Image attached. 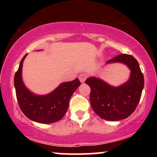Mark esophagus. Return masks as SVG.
Here are the masks:
<instances>
[{
    "label": "esophagus",
    "mask_w": 157,
    "mask_h": 157,
    "mask_svg": "<svg viewBox=\"0 0 157 157\" xmlns=\"http://www.w3.org/2000/svg\"><path fill=\"white\" fill-rule=\"evenodd\" d=\"M86 78H87V75L86 74L82 73L79 75V80H80L81 82H84L85 80H86Z\"/></svg>",
    "instance_id": "obj_1"
}]
</instances>
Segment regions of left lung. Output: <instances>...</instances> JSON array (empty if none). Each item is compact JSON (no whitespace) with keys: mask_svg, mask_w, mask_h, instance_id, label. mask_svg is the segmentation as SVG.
<instances>
[{"mask_svg":"<svg viewBox=\"0 0 157 157\" xmlns=\"http://www.w3.org/2000/svg\"><path fill=\"white\" fill-rule=\"evenodd\" d=\"M120 62L131 69L129 80L120 87H112L96 77H90L86 83L91 88L90 102L100 117L117 121L129 117L137 107L144 87V76L137 60L126 54L117 55L107 63Z\"/></svg>","mask_w":157,"mask_h":157,"instance_id":"8db88e82","label":"left lung"}]
</instances>
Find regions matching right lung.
Segmentation results:
<instances>
[{"label": "right lung", "instance_id": "add662e5", "mask_svg": "<svg viewBox=\"0 0 157 157\" xmlns=\"http://www.w3.org/2000/svg\"><path fill=\"white\" fill-rule=\"evenodd\" d=\"M26 56L20 63L14 78L20 109L29 119L40 123L48 124L59 121L67 111L70 97L80 86V80L76 78L73 81L63 82L55 91L45 96L34 94L25 87L21 77L23 62Z\"/></svg>", "mask_w": 157, "mask_h": 157}]
</instances>
